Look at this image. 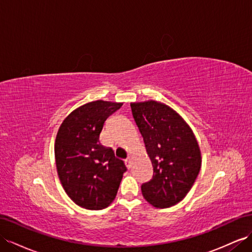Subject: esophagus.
I'll return each instance as SVG.
<instances>
[{"label": "esophagus", "instance_id": "esophagus-1", "mask_svg": "<svg viewBox=\"0 0 252 252\" xmlns=\"http://www.w3.org/2000/svg\"><path fill=\"white\" fill-rule=\"evenodd\" d=\"M125 164H126V166H127V168H130V167H131L130 159H126V160H125Z\"/></svg>", "mask_w": 252, "mask_h": 252}]
</instances>
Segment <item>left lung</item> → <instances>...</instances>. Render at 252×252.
Returning <instances> with one entry per match:
<instances>
[{
	"mask_svg": "<svg viewBox=\"0 0 252 252\" xmlns=\"http://www.w3.org/2000/svg\"><path fill=\"white\" fill-rule=\"evenodd\" d=\"M130 107L154 167L152 179L141 187L142 194L156 208L175 206L199 174L198 143L192 129L168 106L148 100Z\"/></svg>",
	"mask_w": 252,
	"mask_h": 252,
	"instance_id": "8db88e82",
	"label": "left lung"
}]
</instances>
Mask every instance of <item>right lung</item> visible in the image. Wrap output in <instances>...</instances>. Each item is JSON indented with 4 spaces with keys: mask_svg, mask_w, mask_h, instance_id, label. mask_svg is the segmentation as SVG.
Masks as SVG:
<instances>
[{
    "mask_svg": "<svg viewBox=\"0 0 252 252\" xmlns=\"http://www.w3.org/2000/svg\"><path fill=\"white\" fill-rule=\"evenodd\" d=\"M121 107L104 100L88 103L67 115L58 130L55 159L59 179L67 196L81 208L109 206L127 171L113 149L99 143L107 119Z\"/></svg>",
    "mask_w": 252,
    "mask_h": 252,
    "instance_id": "obj_1",
    "label": "right lung"
}]
</instances>
